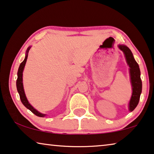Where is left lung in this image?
<instances>
[{
	"mask_svg": "<svg viewBox=\"0 0 154 154\" xmlns=\"http://www.w3.org/2000/svg\"><path fill=\"white\" fill-rule=\"evenodd\" d=\"M119 48L125 53L127 62L130 68L131 82L133 87V93L129 102V111H133L138 104L140 97L142 93L140 70L138 64L134 59V57L129 48L124 45H119Z\"/></svg>",
	"mask_w": 154,
	"mask_h": 154,
	"instance_id": "1",
	"label": "left lung"
}]
</instances>
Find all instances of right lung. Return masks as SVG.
Masks as SVG:
<instances>
[{
	"label": "right lung",
	"mask_w": 154,
	"mask_h": 154,
	"mask_svg": "<svg viewBox=\"0 0 154 154\" xmlns=\"http://www.w3.org/2000/svg\"><path fill=\"white\" fill-rule=\"evenodd\" d=\"M29 48H30L29 47L27 48V50L26 51V58H25L23 61V62L20 64L19 68H18V73H17L18 78L17 80V91L18 92V93H19L20 101H21L23 104L24 106L27 108V109H28L29 111L32 112L34 115H36V116H37L38 117H44L45 116V114H42V113H39V112L36 111L35 109H34V108L31 106L30 104L28 102V101H27V98H26V94H25L23 86V71L25 65H26V63L27 55H28V52H29Z\"/></svg>",
	"instance_id": "obj_1"
}]
</instances>
